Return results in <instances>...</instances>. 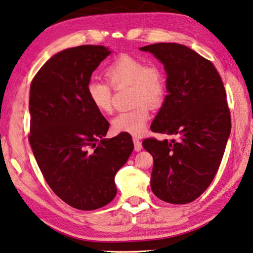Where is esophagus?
I'll list each match as a JSON object with an SVG mask.
<instances>
[{
	"mask_svg": "<svg viewBox=\"0 0 253 253\" xmlns=\"http://www.w3.org/2000/svg\"><path fill=\"white\" fill-rule=\"evenodd\" d=\"M133 143H134V150L136 152L142 150V142L137 137H133Z\"/></svg>",
	"mask_w": 253,
	"mask_h": 253,
	"instance_id": "34e87169",
	"label": "esophagus"
}]
</instances>
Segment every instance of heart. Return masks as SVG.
<instances>
[{
  "label": "heart",
  "instance_id": "heart-1",
  "mask_svg": "<svg viewBox=\"0 0 253 253\" xmlns=\"http://www.w3.org/2000/svg\"><path fill=\"white\" fill-rule=\"evenodd\" d=\"M104 77L114 89L130 85L132 102L135 104L131 110L122 111L113 119V132L141 135L150 119L148 104L156 108L164 101L166 78L163 69L155 63H145L141 58L123 54L111 61L104 70ZM110 86L90 80L85 88L89 101L104 114L112 111L113 93Z\"/></svg>",
  "mask_w": 253,
  "mask_h": 253
}]
</instances>
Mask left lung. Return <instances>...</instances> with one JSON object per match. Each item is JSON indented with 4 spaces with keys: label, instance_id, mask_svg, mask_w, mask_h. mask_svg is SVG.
I'll list each match as a JSON object with an SVG mask.
<instances>
[{
    "label": "left lung",
    "instance_id": "left-lung-1",
    "mask_svg": "<svg viewBox=\"0 0 253 253\" xmlns=\"http://www.w3.org/2000/svg\"><path fill=\"white\" fill-rule=\"evenodd\" d=\"M162 61L168 74L163 106L151 130L175 135L149 137L143 147L153 156L151 188L169 204H187L208 188L217 174L231 131L222 80L211 60L174 42L140 48Z\"/></svg>",
    "mask_w": 253,
    "mask_h": 253
}]
</instances>
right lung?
<instances>
[{
	"instance_id": "obj_1",
	"label": "right lung",
	"mask_w": 253,
	"mask_h": 253,
	"mask_svg": "<svg viewBox=\"0 0 253 253\" xmlns=\"http://www.w3.org/2000/svg\"><path fill=\"white\" fill-rule=\"evenodd\" d=\"M110 52L100 45L65 49L31 84L28 141L38 168L52 192L80 211L112 201L114 176L134 147L127 133L103 139L110 125L87 96L90 77Z\"/></svg>"
}]
</instances>
